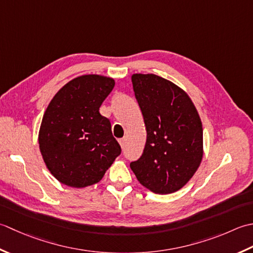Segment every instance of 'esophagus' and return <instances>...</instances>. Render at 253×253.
<instances>
[{
	"label": "esophagus",
	"instance_id": "1",
	"mask_svg": "<svg viewBox=\"0 0 253 253\" xmlns=\"http://www.w3.org/2000/svg\"><path fill=\"white\" fill-rule=\"evenodd\" d=\"M119 144H120L121 148H125V146H126V138H120Z\"/></svg>",
	"mask_w": 253,
	"mask_h": 253
}]
</instances>
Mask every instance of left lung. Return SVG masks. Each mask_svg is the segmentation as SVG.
<instances>
[{
    "mask_svg": "<svg viewBox=\"0 0 253 253\" xmlns=\"http://www.w3.org/2000/svg\"><path fill=\"white\" fill-rule=\"evenodd\" d=\"M131 80L147 136L141 158L130 167L149 191L173 193L190 181L202 162L199 112L187 92L172 82L141 73Z\"/></svg>",
    "mask_w": 253,
    "mask_h": 253,
    "instance_id": "left-lung-1",
    "label": "left lung"
}]
</instances>
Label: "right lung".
Segmentation results:
<instances>
[{
	"mask_svg": "<svg viewBox=\"0 0 253 253\" xmlns=\"http://www.w3.org/2000/svg\"><path fill=\"white\" fill-rule=\"evenodd\" d=\"M111 77L87 74L66 83L49 102L38 142L51 174L68 187L99 182L121 154L99 108L115 87Z\"/></svg>",
	"mask_w": 253,
	"mask_h": 253,
	"instance_id": "add662e5",
	"label": "right lung"
}]
</instances>
